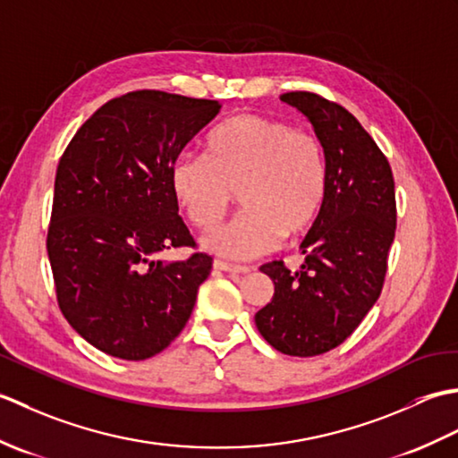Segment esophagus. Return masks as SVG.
<instances>
[{
	"mask_svg": "<svg viewBox=\"0 0 458 458\" xmlns=\"http://www.w3.org/2000/svg\"><path fill=\"white\" fill-rule=\"evenodd\" d=\"M212 266H214V269L226 271V274H230V276H246V274H250V267L232 266V264H226V261H220V259H214Z\"/></svg>",
	"mask_w": 458,
	"mask_h": 458,
	"instance_id": "34e87169",
	"label": "esophagus"
}]
</instances>
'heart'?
I'll return each mask as SVG.
<instances>
[{
	"label": "heart",
	"instance_id": "b5f03b06",
	"mask_svg": "<svg viewBox=\"0 0 458 458\" xmlns=\"http://www.w3.org/2000/svg\"><path fill=\"white\" fill-rule=\"evenodd\" d=\"M171 187L194 226L210 230L236 199L244 207L202 246L250 259L305 238L327 197V159L313 133L258 114H238L208 135L207 157L182 153Z\"/></svg>",
	"mask_w": 458,
	"mask_h": 458
}]
</instances>
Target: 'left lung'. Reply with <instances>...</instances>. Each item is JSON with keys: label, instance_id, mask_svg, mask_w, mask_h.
<instances>
[{"label": "left lung", "instance_id": "8db88e82", "mask_svg": "<svg viewBox=\"0 0 458 458\" xmlns=\"http://www.w3.org/2000/svg\"><path fill=\"white\" fill-rule=\"evenodd\" d=\"M281 100L305 115L323 145L327 197L301 242L299 269L284 261L259 267L274 281V297L256 313V327L279 352L307 358L344 343L377 301L395 236V191L390 163L343 106L313 92Z\"/></svg>", "mask_w": 458, "mask_h": 458}]
</instances>
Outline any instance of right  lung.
<instances>
[{"instance_id":"1","label":"right lung","mask_w":458,"mask_h":458,"mask_svg":"<svg viewBox=\"0 0 458 458\" xmlns=\"http://www.w3.org/2000/svg\"><path fill=\"white\" fill-rule=\"evenodd\" d=\"M220 108L159 90L123 94L84 122L58 163L47 236L58 307L106 354H159L187 325L210 276L207 254H159L194 246L171 169Z\"/></svg>"}]
</instances>
